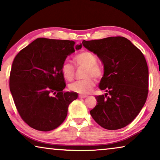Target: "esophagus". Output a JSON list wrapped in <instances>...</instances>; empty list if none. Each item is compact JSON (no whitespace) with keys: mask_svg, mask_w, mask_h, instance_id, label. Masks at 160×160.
<instances>
[{"mask_svg":"<svg viewBox=\"0 0 160 160\" xmlns=\"http://www.w3.org/2000/svg\"><path fill=\"white\" fill-rule=\"evenodd\" d=\"M78 97H79L80 98H87V96L86 95H78Z\"/></svg>","mask_w":160,"mask_h":160,"instance_id":"esophagus-1","label":"esophagus"}]
</instances>
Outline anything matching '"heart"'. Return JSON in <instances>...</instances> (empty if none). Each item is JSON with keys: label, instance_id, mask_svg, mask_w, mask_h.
Here are the masks:
<instances>
[{"label": "heart", "instance_id": "heart-1", "mask_svg": "<svg viewBox=\"0 0 160 160\" xmlns=\"http://www.w3.org/2000/svg\"><path fill=\"white\" fill-rule=\"evenodd\" d=\"M76 64L79 66L86 67L84 77L82 80L76 81L69 85V89L75 92L87 95L92 90L95 86V80L100 78L102 76V69L99 65L97 64V58L92 53L89 52H82L75 57ZM61 72L65 79L71 81L75 76V68L71 63L65 61L61 67Z\"/></svg>", "mask_w": 160, "mask_h": 160}]
</instances>
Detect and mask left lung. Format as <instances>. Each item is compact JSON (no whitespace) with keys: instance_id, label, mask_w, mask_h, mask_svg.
I'll return each instance as SVG.
<instances>
[{"instance_id":"obj_1","label":"left lung","mask_w":160,"mask_h":160,"mask_svg":"<svg viewBox=\"0 0 160 160\" xmlns=\"http://www.w3.org/2000/svg\"><path fill=\"white\" fill-rule=\"evenodd\" d=\"M83 46L102 61L104 73L99 88L105 95L96 96L92 117L107 130L128 125L141 111L148 92V69L138 48L122 36L83 41Z\"/></svg>"}]
</instances>
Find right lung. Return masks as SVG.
Listing matches in <instances>:
<instances>
[{
  "label": "right lung",
  "mask_w": 160,
  "mask_h": 160,
  "mask_svg": "<svg viewBox=\"0 0 160 160\" xmlns=\"http://www.w3.org/2000/svg\"><path fill=\"white\" fill-rule=\"evenodd\" d=\"M82 47L73 41L39 38L15 57L10 91L19 115L30 128L46 132L64 122L69 104L78 94L62 91L66 84L61 67Z\"/></svg>",
  "instance_id": "1"
}]
</instances>
